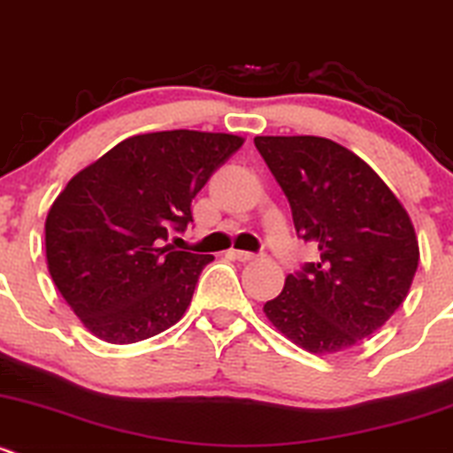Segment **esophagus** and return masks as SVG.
I'll use <instances>...</instances> for the list:
<instances>
[{
  "label": "esophagus",
  "mask_w": 453,
  "mask_h": 453,
  "mask_svg": "<svg viewBox=\"0 0 453 453\" xmlns=\"http://www.w3.org/2000/svg\"><path fill=\"white\" fill-rule=\"evenodd\" d=\"M231 257L237 259V262H250V259H255V253H249V250H231Z\"/></svg>",
  "instance_id": "1"
}]
</instances>
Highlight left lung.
<instances>
[{"label":"left lung","instance_id":"left-lung-1","mask_svg":"<svg viewBox=\"0 0 453 453\" xmlns=\"http://www.w3.org/2000/svg\"><path fill=\"white\" fill-rule=\"evenodd\" d=\"M317 262L286 277L264 303L268 321L303 350L352 348L379 330L407 297L418 268L410 216L368 163L319 136H257Z\"/></svg>","mask_w":453,"mask_h":453}]
</instances>
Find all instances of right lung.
<instances>
[{
  "instance_id": "add662e5",
  "label": "right lung",
  "mask_w": 453,
  "mask_h": 453,
  "mask_svg": "<svg viewBox=\"0 0 453 453\" xmlns=\"http://www.w3.org/2000/svg\"><path fill=\"white\" fill-rule=\"evenodd\" d=\"M242 142L191 129L141 134L68 182L46 218L48 271L89 333L136 343L185 315L213 255L176 250L169 233L194 222L191 200Z\"/></svg>"
}]
</instances>
